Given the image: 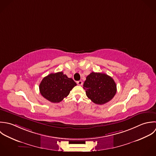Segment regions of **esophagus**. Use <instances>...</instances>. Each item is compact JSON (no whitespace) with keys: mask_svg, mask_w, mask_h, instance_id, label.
I'll return each mask as SVG.
<instances>
[{"mask_svg":"<svg viewBox=\"0 0 156 156\" xmlns=\"http://www.w3.org/2000/svg\"><path fill=\"white\" fill-rule=\"evenodd\" d=\"M77 85H79L81 86V85H82L83 82H82V80H79V81H77Z\"/></svg>","mask_w":156,"mask_h":156,"instance_id":"1","label":"esophagus"}]
</instances>
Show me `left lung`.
Here are the masks:
<instances>
[{
  "label": "left lung",
  "instance_id": "1",
  "mask_svg": "<svg viewBox=\"0 0 156 156\" xmlns=\"http://www.w3.org/2000/svg\"><path fill=\"white\" fill-rule=\"evenodd\" d=\"M87 97L92 102L103 105L110 101L117 91L116 84L113 79L105 73L92 72L83 83Z\"/></svg>",
  "mask_w": 156,
  "mask_h": 156
}]
</instances>
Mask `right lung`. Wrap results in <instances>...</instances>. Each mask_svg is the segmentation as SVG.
<instances>
[{
	"instance_id": "add662e5",
	"label": "right lung",
	"mask_w": 156,
	"mask_h": 156,
	"mask_svg": "<svg viewBox=\"0 0 156 156\" xmlns=\"http://www.w3.org/2000/svg\"><path fill=\"white\" fill-rule=\"evenodd\" d=\"M76 85L73 79L68 78L61 71L45 77L39 85V90L46 99L52 103H58L67 97Z\"/></svg>"
}]
</instances>
